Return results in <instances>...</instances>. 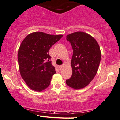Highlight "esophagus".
Here are the masks:
<instances>
[{"mask_svg":"<svg viewBox=\"0 0 120 120\" xmlns=\"http://www.w3.org/2000/svg\"><path fill=\"white\" fill-rule=\"evenodd\" d=\"M63 67H64V65H60V69H62L63 68Z\"/></svg>","mask_w":120,"mask_h":120,"instance_id":"34e87169","label":"esophagus"}]
</instances>
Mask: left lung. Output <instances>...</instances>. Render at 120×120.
I'll return each instance as SVG.
<instances>
[{"label": "left lung", "mask_w": 120, "mask_h": 120, "mask_svg": "<svg viewBox=\"0 0 120 120\" xmlns=\"http://www.w3.org/2000/svg\"><path fill=\"white\" fill-rule=\"evenodd\" d=\"M73 50L71 59L73 73L66 81L69 87L79 89L86 86L94 78L101 58L100 46L94 38L78 31L66 36Z\"/></svg>", "instance_id": "obj_1"}]
</instances>
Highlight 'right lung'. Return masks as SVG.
Returning a JSON list of instances; mask_svg holds the SVG:
<instances>
[{
	"instance_id": "right-lung-1",
	"label": "right lung",
	"mask_w": 120,
	"mask_h": 120,
	"mask_svg": "<svg viewBox=\"0 0 120 120\" xmlns=\"http://www.w3.org/2000/svg\"><path fill=\"white\" fill-rule=\"evenodd\" d=\"M62 36L35 32L28 35L22 42L18 54L19 71L26 84L33 90L41 91L50 85L56 71L50 60L49 51Z\"/></svg>"
}]
</instances>
